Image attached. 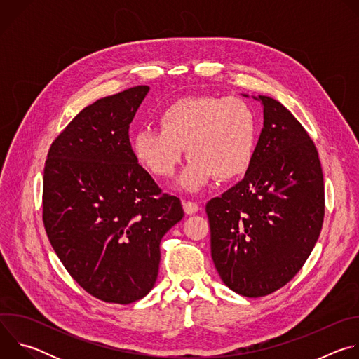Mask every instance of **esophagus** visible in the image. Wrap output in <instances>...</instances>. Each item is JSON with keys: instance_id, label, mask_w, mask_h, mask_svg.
<instances>
[{"instance_id": "esophagus-1", "label": "esophagus", "mask_w": 359, "mask_h": 359, "mask_svg": "<svg viewBox=\"0 0 359 359\" xmlns=\"http://www.w3.org/2000/svg\"><path fill=\"white\" fill-rule=\"evenodd\" d=\"M183 209L186 215H196L200 212V206L194 201H183Z\"/></svg>"}]
</instances>
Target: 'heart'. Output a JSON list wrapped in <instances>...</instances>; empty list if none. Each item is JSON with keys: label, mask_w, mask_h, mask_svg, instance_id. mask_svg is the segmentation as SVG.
I'll use <instances>...</instances> for the list:
<instances>
[{"label": "heart", "mask_w": 359, "mask_h": 359, "mask_svg": "<svg viewBox=\"0 0 359 359\" xmlns=\"http://www.w3.org/2000/svg\"><path fill=\"white\" fill-rule=\"evenodd\" d=\"M159 130L133 136L136 162L156 177H170L184 149L190 162L177 186L196 191L215 176L222 182L243 176L254 158L255 119L238 97L187 96L168 105L158 116Z\"/></svg>", "instance_id": "obj_1"}]
</instances>
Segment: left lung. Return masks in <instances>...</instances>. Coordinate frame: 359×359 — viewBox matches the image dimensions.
Wrapping results in <instances>:
<instances>
[{
    "instance_id": "1",
    "label": "left lung",
    "mask_w": 359,
    "mask_h": 359,
    "mask_svg": "<svg viewBox=\"0 0 359 359\" xmlns=\"http://www.w3.org/2000/svg\"><path fill=\"white\" fill-rule=\"evenodd\" d=\"M254 99L262 102L264 123L252 162L241 182L206 204L216 270L248 298L292 280L320 237L325 210L314 142L278 100Z\"/></svg>"
}]
</instances>
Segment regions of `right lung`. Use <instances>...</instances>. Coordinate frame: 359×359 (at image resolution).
I'll return each mask as SVG.
<instances>
[{
  "label": "right lung",
  "instance_id": "1",
  "mask_svg": "<svg viewBox=\"0 0 359 359\" xmlns=\"http://www.w3.org/2000/svg\"><path fill=\"white\" fill-rule=\"evenodd\" d=\"M149 86L82 109L53 142L43 169L42 220L71 277L105 302L130 304L156 283L162 237L183 219L136 162L129 125Z\"/></svg>",
  "mask_w": 359,
  "mask_h": 359
}]
</instances>
